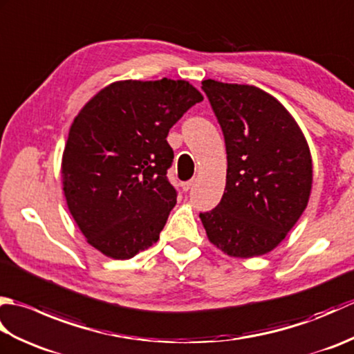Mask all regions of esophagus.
I'll return each instance as SVG.
<instances>
[{
	"label": "esophagus",
	"instance_id": "34e87169",
	"mask_svg": "<svg viewBox=\"0 0 354 354\" xmlns=\"http://www.w3.org/2000/svg\"><path fill=\"white\" fill-rule=\"evenodd\" d=\"M193 185H194V181H187V183H183V190L184 192H189V190H192L193 189Z\"/></svg>",
	"mask_w": 354,
	"mask_h": 354
}]
</instances>
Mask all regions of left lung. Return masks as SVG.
I'll list each match as a JSON object with an SVG mask.
<instances>
[{"label":"left lung","mask_w":354,"mask_h":354,"mask_svg":"<svg viewBox=\"0 0 354 354\" xmlns=\"http://www.w3.org/2000/svg\"><path fill=\"white\" fill-rule=\"evenodd\" d=\"M227 146V184L212 212L201 213L207 237L230 257L251 259L280 245L304 213L313 167L295 118L252 85L202 82Z\"/></svg>","instance_id":"1"}]
</instances>
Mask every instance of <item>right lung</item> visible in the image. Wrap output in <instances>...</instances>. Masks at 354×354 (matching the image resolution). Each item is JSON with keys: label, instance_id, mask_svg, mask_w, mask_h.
<instances>
[{"label": "right lung", "instance_id": "1", "mask_svg": "<svg viewBox=\"0 0 354 354\" xmlns=\"http://www.w3.org/2000/svg\"><path fill=\"white\" fill-rule=\"evenodd\" d=\"M202 100L187 80H118L80 109L64 149L62 185L97 251L127 260L158 242L176 204L167 135Z\"/></svg>", "mask_w": 354, "mask_h": 354}]
</instances>
